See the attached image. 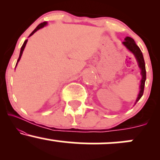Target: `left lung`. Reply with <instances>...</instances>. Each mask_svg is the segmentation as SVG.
Listing matches in <instances>:
<instances>
[{"label":"left lung","mask_w":160,"mask_h":160,"mask_svg":"<svg viewBox=\"0 0 160 160\" xmlns=\"http://www.w3.org/2000/svg\"><path fill=\"white\" fill-rule=\"evenodd\" d=\"M123 45L127 48L128 50L131 51L135 55V58H136L138 63V66L141 70V75H142V78L141 80V86H140V92H139V94L138 95V98L136 100L135 104L140 100V98L142 97L143 93H144V84H145V80H146V68H145V62L144 57H143V54L141 52L140 48L138 47L136 43H135V40L132 38H130V37H126L125 38V40L122 42Z\"/></svg>","instance_id":"obj_1"}]
</instances>
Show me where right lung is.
<instances>
[{"instance_id": "1", "label": "right lung", "mask_w": 160, "mask_h": 160, "mask_svg": "<svg viewBox=\"0 0 160 160\" xmlns=\"http://www.w3.org/2000/svg\"><path fill=\"white\" fill-rule=\"evenodd\" d=\"M47 22H42V23H40V24H39V25H38V26H37V28L35 29H34V31H33V32L31 33L30 34V35H29V37L30 36H32L33 34H34V33H35L38 30H39L40 28H43V27H44L46 25H47ZM27 41H28V39L27 40H25V42H24V43H23V45H22V48H21V50H20V54H19V58H18V60H17V62H16V66L17 65V63H18V62L20 60V58H21V56H22V52H23V50H24V49H25V45H26V43H27Z\"/></svg>"}]
</instances>
